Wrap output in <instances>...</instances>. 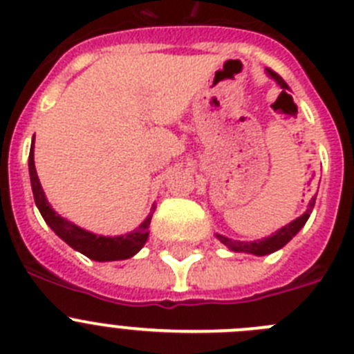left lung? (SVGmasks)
I'll list each match as a JSON object with an SVG mask.
<instances>
[{"label":"left lung","mask_w":354,"mask_h":354,"mask_svg":"<svg viewBox=\"0 0 354 354\" xmlns=\"http://www.w3.org/2000/svg\"><path fill=\"white\" fill-rule=\"evenodd\" d=\"M266 74H268L272 79H275L277 84L282 88V91L289 90V86L286 84L284 79L280 77L279 74H275L273 70L266 68ZM314 205H316V196L310 199V203H308V208L305 209L304 215H300L298 218H295L292 222H289L288 225H284V227H280L279 231L273 232L272 236L263 238V240L238 241V240H231V238L224 236V234H218V232H215V236L218 238V240H221L222 243L229 248V250H232V252L254 254V256H268V254L277 252L279 248L284 247L286 243H289V241H291L292 238L298 234V231H300V229L305 225V222L308 221V216H310L312 209H314Z\"/></svg>","instance_id":"1"}]
</instances>
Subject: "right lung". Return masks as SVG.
Instances as JSON below:
<instances>
[{"label": "right lung", "instance_id": "add662e5", "mask_svg": "<svg viewBox=\"0 0 354 354\" xmlns=\"http://www.w3.org/2000/svg\"><path fill=\"white\" fill-rule=\"evenodd\" d=\"M35 136L33 142H31L30 149V160H28V167H30V180H31V190H33L35 205H37L38 212L44 216L46 224L53 229L65 243L77 250V252L84 254L86 257H90L93 261H122L129 259V257L136 256V254L145 247L146 240L149 234V222L155 212V203L151 206V212L146 216L145 221L139 224L133 231L127 232V234H120V236H102V234H95V232L86 231V229L79 227V225L72 224L62 215L54 212L53 206L49 205L46 194H44L42 185L38 180L37 169H35Z\"/></svg>", "mask_w": 354, "mask_h": 354}]
</instances>
